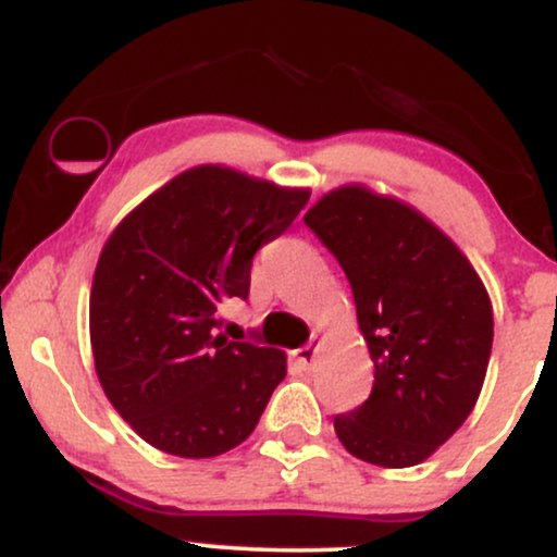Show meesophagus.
Listing matches in <instances>:
<instances>
[{
  "label": "esophagus",
  "mask_w": 557,
  "mask_h": 557,
  "mask_svg": "<svg viewBox=\"0 0 557 557\" xmlns=\"http://www.w3.org/2000/svg\"><path fill=\"white\" fill-rule=\"evenodd\" d=\"M314 356H317V348H314V345H304V348H296V350H293V359H296L298 363H300V367H309V363L311 361H314Z\"/></svg>",
  "instance_id": "34e87169"
}]
</instances>
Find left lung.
Instances as JSON below:
<instances>
[{
	"instance_id": "obj_1",
	"label": "left lung",
	"mask_w": 557,
	"mask_h": 557,
	"mask_svg": "<svg viewBox=\"0 0 557 557\" xmlns=\"http://www.w3.org/2000/svg\"><path fill=\"white\" fill-rule=\"evenodd\" d=\"M304 222L343 267L374 361L372 395L337 413V437L385 469L426 461L482 393L492 354L482 280L426 216L363 185L330 190Z\"/></svg>"
}]
</instances>
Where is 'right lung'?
<instances>
[{"instance_id": "1", "label": "right lung", "mask_w": 557, "mask_h": 557, "mask_svg": "<svg viewBox=\"0 0 557 557\" xmlns=\"http://www.w3.org/2000/svg\"><path fill=\"white\" fill-rule=\"evenodd\" d=\"M309 201L306 188L201 164L114 227L91 285V348L107 398L181 458L240 445L285 380V354L227 341L216 309L248 298L251 261Z\"/></svg>"}]
</instances>
